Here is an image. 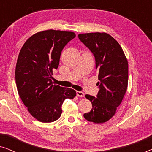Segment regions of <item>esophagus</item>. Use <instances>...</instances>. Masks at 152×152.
I'll return each instance as SVG.
<instances>
[{"instance_id":"esophagus-1","label":"esophagus","mask_w":152,"mask_h":152,"mask_svg":"<svg viewBox=\"0 0 152 152\" xmlns=\"http://www.w3.org/2000/svg\"><path fill=\"white\" fill-rule=\"evenodd\" d=\"M76 93H77V95L78 97H84V93L82 92V91H77Z\"/></svg>"}]
</instances>
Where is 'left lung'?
<instances>
[{
    "instance_id": "obj_1",
    "label": "left lung",
    "mask_w": 152,
    "mask_h": 152,
    "mask_svg": "<svg viewBox=\"0 0 152 152\" xmlns=\"http://www.w3.org/2000/svg\"><path fill=\"white\" fill-rule=\"evenodd\" d=\"M79 39L90 50L98 72L99 91L96 97L86 95L93 109L84 117L89 122L102 123L115 115L128 85V62L118 41L107 33H86Z\"/></svg>"
}]
</instances>
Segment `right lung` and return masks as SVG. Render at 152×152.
<instances>
[{"label":"right lung","instance_id":"right-lung-1","mask_svg":"<svg viewBox=\"0 0 152 152\" xmlns=\"http://www.w3.org/2000/svg\"><path fill=\"white\" fill-rule=\"evenodd\" d=\"M75 37L72 32L43 31L30 37L20 50L15 70L16 87L28 111L39 121L59 119L64 100L76 96L73 89L52 82L53 70L59 66L61 51Z\"/></svg>","mask_w":152,"mask_h":152}]
</instances>
